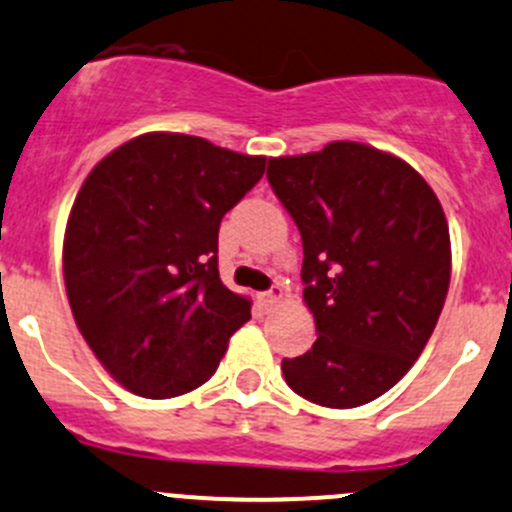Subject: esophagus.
<instances>
[{
  "label": "esophagus",
  "mask_w": 512,
  "mask_h": 512,
  "mask_svg": "<svg viewBox=\"0 0 512 512\" xmlns=\"http://www.w3.org/2000/svg\"><path fill=\"white\" fill-rule=\"evenodd\" d=\"M282 299H284V284L282 282L274 284L270 292L257 294V301H260L262 309H272V306H277Z\"/></svg>",
  "instance_id": "esophagus-1"
}]
</instances>
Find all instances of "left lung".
Returning a JSON list of instances; mask_svg holds the SVG:
<instances>
[{"label": "left lung", "mask_w": 512, "mask_h": 512, "mask_svg": "<svg viewBox=\"0 0 512 512\" xmlns=\"http://www.w3.org/2000/svg\"><path fill=\"white\" fill-rule=\"evenodd\" d=\"M267 179L304 242V301L319 338L284 358L304 400L351 410L385 395L427 346L451 279L449 223L432 186L360 142L274 157Z\"/></svg>", "instance_id": "8db88e82"}]
</instances>
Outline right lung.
<instances>
[{
  "label": "right lung",
  "instance_id": "add662e5",
  "mask_svg": "<svg viewBox=\"0 0 512 512\" xmlns=\"http://www.w3.org/2000/svg\"><path fill=\"white\" fill-rule=\"evenodd\" d=\"M265 161L147 132L80 186L63 238L68 304L102 368L134 395L166 400L201 387L250 321V301L220 282L218 228Z\"/></svg>",
  "mask_w": 512,
  "mask_h": 512
}]
</instances>
